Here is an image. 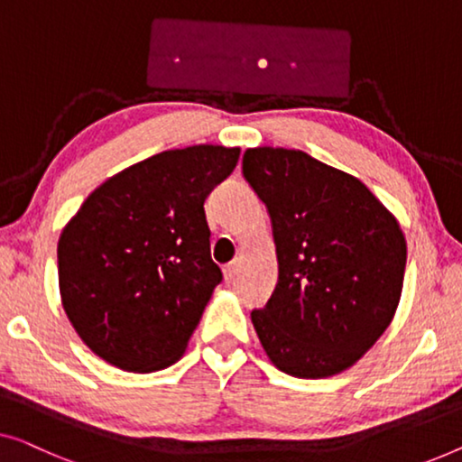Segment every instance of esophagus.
<instances>
[{
  "label": "esophagus",
  "instance_id": "1",
  "mask_svg": "<svg viewBox=\"0 0 462 462\" xmlns=\"http://www.w3.org/2000/svg\"><path fill=\"white\" fill-rule=\"evenodd\" d=\"M237 273H239V260H233V263H229L223 269V275H225L226 283H231V281L237 277Z\"/></svg>",
  "mask_w": 462,
  "mask_h": 462
}]
</instances>
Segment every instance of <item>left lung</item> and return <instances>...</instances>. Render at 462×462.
Instances as JSON below:
<instances>
[{
	"label": "left lung",
	"mask_w": 462,
	"mask_h": 462,
	"mask_svg": "<svg viewBox=\"0 0 462 462\" xmlns=\"http://www.w3.org/2000/svg\"><path fill=\"white\" fill-rule=\"evenodd\" d=\"M244 177L269 208L279 283L252 325L273 366L344 373L392 325L404 285L398 218L360 179L300 150L250 148Z\"/></svg>",
	"instance_id": "8db88e82"
}]
</instances>
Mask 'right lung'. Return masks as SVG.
Returning <instances> with one entry per match:
<instances>
[{
	"mask_svg": "<svg viewBox=\"0 0 462 462\" xmlns=\"http://www.w3.org/2000/svg\"><path fill=\"white\" fill-rule=\"evenodd\" d=\"M239 148L169 150L104 181L58 242L66 317L116 369L175 365L223 279L210 258L204 199L237 166Z\"/></svg>",
	"mask_w": 462,
	"mask_h": 462,
	"instance_id": "right-lung-1",
	"label": "right lung"
}]
</instances>
